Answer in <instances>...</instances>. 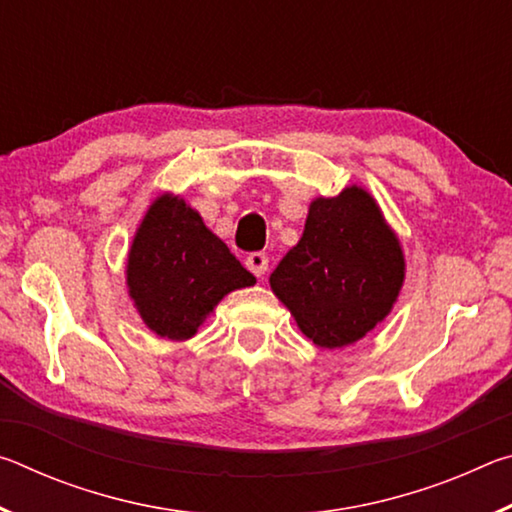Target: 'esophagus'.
Returning a JSON list of instances; mask_svg holds the SVG:
<instances>
[{"label":"esophagus","instance_id":"obj_1","mask_svg":"<svg viewBox=\"0 0 512 512\" xmlns=\"http://www.w3.org/2000/svg\"><path fill=\"white\" fill-rule=\"evenodd\" d=\"M246 266H248L250 273L262 277L268 271V255L262 253V250H257V253H250L246 257Z\"/></svg>","mask_w":512,"mask_h":512}]
</instances>
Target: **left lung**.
<instances>
[{"label":"left lung","mask_w":512,"mask_h":512,"mask_svg":"<svg viewBox=\"0 0 512 512\" xmlns=\"http://www.w3.org/2000/svg\"><path fill=\"white\" fill-rule=\"evenodd\" d=\"M404 280L400 241L359 187L316 198L305 232L271 273V289L320 348L359 341L391 311Z\"/></svg>","instance_id":"8db88e82"}]
</instances>
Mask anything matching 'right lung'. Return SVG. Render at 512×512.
<instances>
[{
	"label": "right lung",
	"mask_w": 512,
	"mask_h": 512,
	"mask_svg": "<svg viewBox=\"0 0 512 512\" xmlns=\"http://www.w3.org/2000/svg\"><path fill=\"white\" fill-rule=\"evenodd\" d=\"M137 311L155 334L185 341L225 293L255 284L185 201L162 196L137 230L126 266Z\"/></svg>",
	"instance_id": "obj_1"
}]
</instances>
